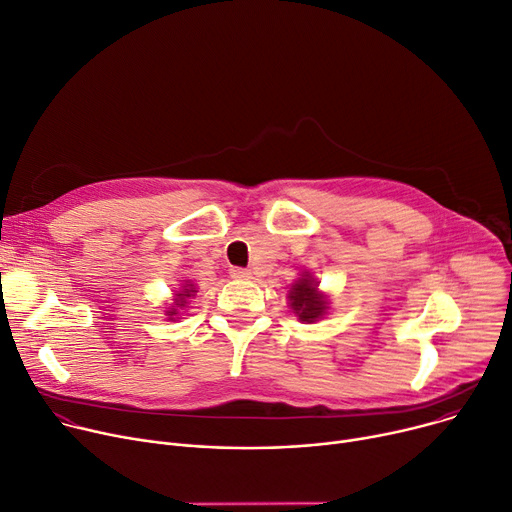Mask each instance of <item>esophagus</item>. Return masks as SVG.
Returning <instances> with one entry per match:
<instances>
[{
    "label": "esophagus",
    "mask_w": 512,
    "mask_h": 512,
    "mask_svg": "<svg viewBox=\"0 0 512 512\" xmlns=\"http://www.w3.org/2000/svg\"><path fill=\"white\" fill-rule=\"evenodd\" d=\"M230 276L234 278V280H251V269H247V267H230Z\"/></svg>",
    "instance_id": "obj_1"
}]
</instances>
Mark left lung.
<instances>
[{
  "mask_svg": "<svg viewBox=\"0 0 512 512\" xmlns=\"http://www.w3.org/2000/svg\"><path fill=\"white\" fill-rule=\"evenodd\" d=\"M288 298L292 304V311L298 315L300 321L306 323L321 319L327 309V302L317 292V282H313L311 278H302L298 284H294Z\"/></svg>",
  "mask_w": 512,
  "mask_h": 512,
  "instance_id": "left-lung-1",
  "label": "left lung"
}]
</instances>
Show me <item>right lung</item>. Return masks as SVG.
<instances>
[{
	"mask_svg": "<svg viewBox=\"0 0 512 512\" xmlns=\"http://www.w3.org/2000/svg\"><path fill=\"white\" fill-rule=\"evenodd\" d=\"M193 292H195V290H193V284L183 286V292H179V294H177V300H175L179 309H183V306H185V298H189ZM166 315H168L170 319H173V317L177 315V309H173V311H166Z\"/></svg>",
	"mask_w": 512,
	"mask_h": 512,
	"instance_id": "1",
	"label": "right lung"
}]
</instances>
